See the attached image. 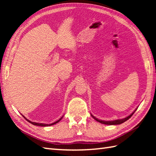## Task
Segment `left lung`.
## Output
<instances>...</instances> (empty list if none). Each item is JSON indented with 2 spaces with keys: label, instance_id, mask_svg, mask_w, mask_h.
Here are the masks:
<instances>
[{
  "label": "left lung",
  "instance_id": "obj_1",
  "mask_svg": "<svg viewBox=\"0 0 156 156\" xmlns=\"http://www.w3.org/2000/svg\"><path fill=\"white\" fill-rule=\"evenodd\" d=\"M137 109V108L135 109V110L132 112V113L130 115H129L128 117H125V118H124V119H117V120H115V121H102V120H100V119H97V118H96L94 116H93L92 115V114H90L91 115V116L92 117H93L96 121H98V122H101V123H102V124H105V125H120V124H121V123H122V122H125L126 121H127L128 119H129V118H131V117L132 115H133V114H134V112L136 111V110Z\"/></svg>",
  "mask_w": 156,
  "mask_h": 156
}]
</instances>
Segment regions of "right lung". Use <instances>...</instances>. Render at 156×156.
<instances>
[{
  "instance_id": "1",
  "label": "right lung",
  "mask_w": 156,
  "mask_h": 156,
  "mask_svg": "<svg viewBox=\"0 0 156 156\" xmlns=\"http://www.w3.org/2000/svg\"><path fill=\"white\" fill-rule=\"evenodd\" d=\"M22 115V114H21ZM22 116L23 117H24L26 120H27L28 122H30V123H31V124H33V125H37V126H41V127H48V126H51V125H54V124H55V123H58V122L61 120V119L63 118V117H64V116H63V117H62L60 119H59V120H58L57 121H55V122H53V123H51V124H45V123H39V122H33V121H29V119H27V118H25L24 116H23V115H22Z\"/></svg>"
}]
</instances>
